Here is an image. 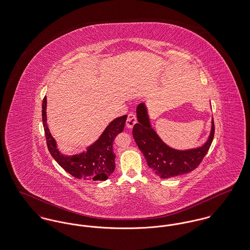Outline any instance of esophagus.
I'll return each instance as SVG.
<instances>
[{
    "mask_svg": "<svg viewBox=\"0 0 250 250\" xmlns=\"http://www.w3.org/2000/svg\"><path fill=\"white\" fill-rule=\"evenodd\" d=\"M137 123V117L135 115V113H129L127 116V120H126V126L128 128H132L133 125Z\"/></svg>",
    "mask_w": 250,
    "mask_h": 250,
    "instance_id": "34e87169",
    "label": "esophagus"
}]
</instances>
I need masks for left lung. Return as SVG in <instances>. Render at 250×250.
<instances>
[{"label":"left lung","mask_w":250,"mask_h":250,"mask_svg":"<svg viewBox=\"0 0 250 250\" xmlns=\"http://www.w3.org/2000/svg\"><path fill=\"white\" fill-rule=\"evenodd\" d=\"M136 113L138 123L133 126V138L144 154L148 167L157 176L170 178L187 174L202 162L213 140V119H211L209 135L202 146L181 150L166 145L153 128L146 104H139Z\"/></svg>","instance_id":"left-lung-1"}]
</instances>
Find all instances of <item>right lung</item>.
<instances>
[{
  "mask_svg": "<svg viewBox=\"0 0 250 250\" xmlns=\"http://www.w3.org/2000/svg\"><path fill=\"white\" fill-rule=\"evenodd\" d=\"M47 98L42 102V122L44 127L47 146L55 161L70 175L87 181H104L115 169V154L113 141L119 133L123 132L127 115L112 120L104 129L100 137L86 150L65 155L60 152L57 141L52 136L47 124Z\"/></svg>",
  "mask_w": 250,
  "mask_h": 250,
  "instance_id": "add662e5",
  "label": "right lung"
}]
</instances>
